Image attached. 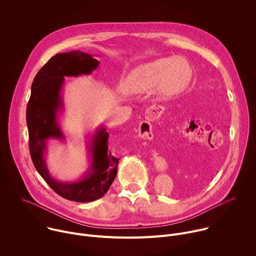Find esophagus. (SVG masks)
<instances>
[{
    "label": "esophagus",
    "instance_id": "esophagus-1",
    "mask_svg": "<svg viewBox=\"0 0 256 256\" xmlns=\"http://www.w3.org/2000/svg\"><path fill=\"white\" fill-rule=\"evenodd\" d=\"M163 112V107L158 104L151 105L146 110V118L149 122H153L155 120H158L160 116ZM149 122H142L138 126V136L142 138L152 140L154 138L153 132H152V126Z\"/></svg>",
    "mask_w": 256,
    "mask_h": 256
}]
</instances>
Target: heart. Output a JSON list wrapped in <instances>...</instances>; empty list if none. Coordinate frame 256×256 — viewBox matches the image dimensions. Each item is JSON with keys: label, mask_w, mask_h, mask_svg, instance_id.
<instances>
[{"label": "heart", "mask_w": 256, "mask_h": 256, "mask_svg": "<svg viewBox=\"0 0 256 256\" xmlns=\"http://www.w3.org/2000/svg\"><path fill=\"white\" fill-rule=\"evenodd\" d=\"M192 76V66L186 58H162L132 70L124 82V89L130 94L157 89L163 96H172L188 87Z\"/></svg>", "instance_id": "b5f03b06"}]
</instances>
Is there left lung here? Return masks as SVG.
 Listing matches in <instances>:
<instances>
[{
    "instance_id": "1",
    "label": "left lung",
    "mask_w": 256,
    "mask_h": 256,
    "mask_svg": "<svg viewBox=\"0 0 256 256\" xmlns=\"http://www.w3.org/2000/svg\"><path fill=\"white\" fill-rule=\"evenodd\" d=\"M221 109L218 108V105L214 106V103H206L194 107V110L190 112V118L192 120L198 122L202 124L210 126L214 128L220 126L222 122Z\"/></svg>"
}]
</instances>
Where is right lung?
Wrapping results in <instances>:
<instances>
[{"instance_id":"1","label":"right lung","mask_w":256,"mask_h":256,"mask_svg":"<svg viewBox=\"0 0 256 256\" xmlns=\"http://www.w3.org/2000/svg\"><path fill=\"white\" fill-rule=\"evenodd\" d=\"M98 64L99 62L92 56L79 50L56 54L36 74L26 109L29 151L36 170L58 196L78 202L102 198L116 176L120 159L108 149L109 134L104 128L95 132L89 144V171L77 182L64 184L54 180L48 170L44 155L48 138H64L56 122L58 112L62 108L60 89L64 77L89 75Z\"/></svg>"}]
</instances>
